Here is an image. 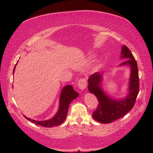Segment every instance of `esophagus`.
I'll use <instances>...</instances> for the list:
<instances>
[{"label": "esophagus", "instance_id": "34e87169", "mask_svg": "<svg viewBox=\"0 0 153 153\" xmlns=\"http://www.w3.org/2000/svg\"><path fill=\"white\" fill-rule=\"evenodd\" d=\"M77 85H78V87L80 89L82 90L85 89L87 86V82L86 78H85V77H82V78H81L79 80Z\"/></svg>", "mask_w": 153, "mask_h": 153}]
</instances>
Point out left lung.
<instances>
[{
	"mask_svg": "<svg viewBox=\"0 0 153 153\" xmlns=\"http://www.w3.org/2000/svg\"><path fill=\"white\" fill-rule=\"evenodd\" d=\"M123 58H129L121 65L129 64L131 68L129 93L128 97L121 100H115L106 96L99 85L102 76L99 72L93 74L88 79V89L90 93L94 94L99 100L97 109L93 113V118L102 123H111L125 116L134 107L139 91V79L138 67L134 56L130 50L125 45L122 48Z\"/></svg>",
	"mask_w": 153,
	"mask_h": 153,
	"instance_id": "obj_1",
	"label": "left lung"
}]
</instances>
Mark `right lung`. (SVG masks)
I'll list each match as a JSON object with an SVG mask.
<instances>
[{
    "label": "right lung",
    "mask_w": 153,
    "mask_h": 153,
    "mask_svg": "<svg viewBox=\"0 0 153 153\" xmlns=\"http://www.w3.org/2000/svg\"><path fill=\"white\" fill-rule=\"evenodd\" d=\"M15 67L14 68V70H13V74L14 72ZM78 95L79 94L74 89L72 86L67 85L64 87L61 93L59 110H58L56 114L53 118H51V120H45V121H36V120L28 118L26 116L24 117L27 120H28L29 121H31L35 123V124L46 127V128H52L53 126H59L64 121L66 118L68 107H69L70 102L73 100L77 98Z\"/></svg>",
    "instance_id": "right-lung-1"
}]
</instances>
